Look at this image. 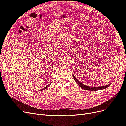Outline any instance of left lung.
<instances>
[{
	"label": "left lung",
	"instance_id": "obj_1",
	"mask_svg": "<svg viewBox=\"0 0 126 126\" xmlns=\"http://www.w3.org/2000/svg\"><path fill=\"white\" fill-rule=\"evenodd\" d=\"M73 76V77H74V79L75 80V81L76 82V83H77V85L80 87L82 89H85V90H92V91H95V90H101V89H106L110 85V83L109 85H107L106 86H101V87H90V86H86L85 85H83L82 84V83L81 82H80L79 81H78V80L76 79L75 76L74 75Z\"/></svg>",
	"mask_w": 126,
	"mask_h": 126
}]
</instances>
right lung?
Wrapping results in <instances>:
<instances>
[{"label":"right lung","instance_id":"right-lung-1","mask_svg":"<svg viewBox=\"0 0 126 126\" xmlns=\"http://www.w3.org/2000/svg\"><path fill=\"white\" fill-rule=\"evenodd\" d=\"M50 84H51V83H50V84H49L48 86H47L46 87H44V88H43V89H40V90H38V91H41V90H44V89H47V88L49 86H50Z\"/></svg>","mask_w":126,"mask_h":126}]
</instances>
